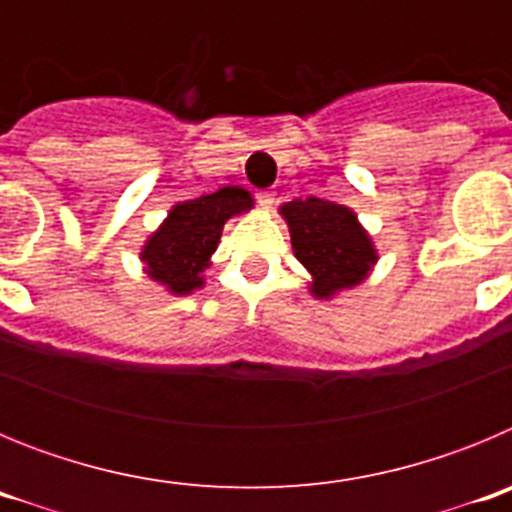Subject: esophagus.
<instances>
[{"instance_id":"esophagus-1","label":"esophagus","mask_w":512,"mask_h":512,"mask_svg":"<svg viewBox=\"0 0 512 512\" xmlns=\"http://www.w3.org/2000/svg\"><path fill=\"white\" fill-rule=\"evenodd\" d=\"M256 200H259L261 207H271V205H274V192H266V189H264V192L256 194Z\"/></svg>"}]
</instances>
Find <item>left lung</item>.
Segmentation results:
<instances>
[{
  "label": "left lung",
  "mask_w": 512,
  "mask_h": 512,
  "mask_svg": "<svg viewBox=\"0 0 512 512\" xmlns=\"http://www.w3.org/2000/svg\"><path fill=\"white\" fill-rule=\"evenodd\" d=\"M287 217L295 256L315 282V297H330L354 287L377 261L369 235L356 223V215L336 202L307 197L282 207Z\"/></svg>",
  "instance_id": "obj_1"
}]
</instances>
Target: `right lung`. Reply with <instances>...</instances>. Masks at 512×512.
Segmentation results:
<instances>
[{
    "mask_svg": "<svg viewBox=\"0 0 512 512\" xmlns=\"http://www.w3.org/2000/svg\"><path fill=\"white\" fill-rule=\"evenodd\" d=\"M251 205V194L241 187H223L200 200L176 205L140 253L148 264V274L176 295H189L192 289L202 287L200 274L215 253L225 220L246 212Z\"/></svg>",
    "mask_w": 512,
    "mask_h": 512,
    "instance_id": "add662e5",
    "label": "right lung"
}]
</instances>
